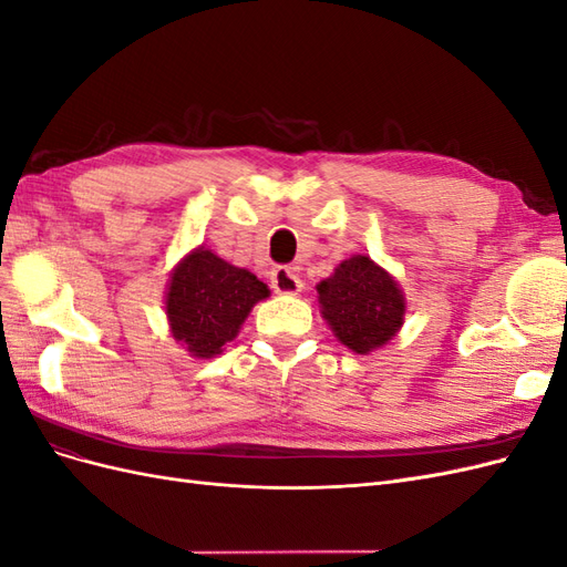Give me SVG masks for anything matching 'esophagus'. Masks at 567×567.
<instances>
[{
	"instance_id": "esophagus-1",
	"label": "esophagus",
	"mask_w": 567,
	"mask_h": 567,
	"mask_svg": "<svg viewBox=\"0 0 567 567\" xmlns=\"http://www.w3.org/2000/svg\"><path fill=\"white\" fill-rule=\"evenodd\" d=\"M302 286L300 274L293 267H277L271 271V288L281 296H298Z\"/></svg>"
}]
</instances>
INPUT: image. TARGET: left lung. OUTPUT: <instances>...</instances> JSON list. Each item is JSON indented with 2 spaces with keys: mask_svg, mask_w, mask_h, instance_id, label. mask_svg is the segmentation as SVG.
<instances>
[{
  "mask_svg": "<svg viewBox=\"0 0 567 567\" xmlns=\"http://www.w3.org/2000/svg\"><path fill=\"white\" fill-rule=\"evenodd\" d=\"M317 300L333 336L357 354L388 346L406 315L398 279L364 252L342 260L329 279L319 281Z\"/></svg>",
  "mask_w": 567,
  "mask_h": 567,
  "instance_id": "8db88e82",
  "label": "left lung"
}]
</instances>
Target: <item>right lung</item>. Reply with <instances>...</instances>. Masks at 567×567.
I'll list each match as a JSON object with an SVG mask.
<instances>
[{"mask_svg": "<svg viewBox=\"0 0 567 567\" xmlns=\"http://www.w3.org/2000/svg\"><path fill=\"white\" fill-rule=\"evenodd\" d=\"M265 298L269 288L252 271L198 246L169 274L165 290L169 333L196 359L217 357Z\"/></svg>", "mask_w": 567, "mask_h": 567, "instance_id": "1", "label": "right lung"}]
</instances>
